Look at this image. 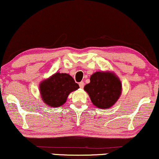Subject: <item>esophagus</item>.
I'll use <instances>...</instances> for the list:
<instances>
[{"label": "esophagus", "mask_w": 159, "mask_h": 159, "mask_svg": "<svg viewBox=\"0 0 159 159\" xmlns=\"http://www.w3.org/2000/svg\"><path fill=\"white\" fill-rule=\"evenodd\" d=\"M79 85H80V87L81 88H84V82H80V83H79Z\"/></svg>", "instance_id": "obj_1"}]
</instances>
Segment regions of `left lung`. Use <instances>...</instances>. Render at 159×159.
I'll list each match as a JSON object with an SVG mask.
<instances>
[{"label":"left lung","instance_id":"1","mask_svg":"<svg viewBox=\"0 0 159 159\" xmlns=\"http://www.w3.org/2000/svg\"><path fill=\"white\" fill-rule=\"evenodd\" d=\"M90 80L84 90L95 107L109 109L119 99L122 93V83L114 72L96 71L90 76Z\"/></svg>","mask_w":159,"mask_h":159}]
</instances>
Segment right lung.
<instances>
[{
  "instance_id": "obj_1",
  "label": "right lung",
  "mask_w": 159,
  "mask_h": 159,
  "mask_svg": "<svg viewBox=\"0 0 159 159\" xmlns=\"http://www.w3.org/2000/svg\"><path fill=\"white\" fill-rule=\"evenodd\" d=\"M80 88L69 74L56 73L39 84V92L44 103L51 107H59L66 102L71 92Z\"/></svg>"
}]
</instances>
